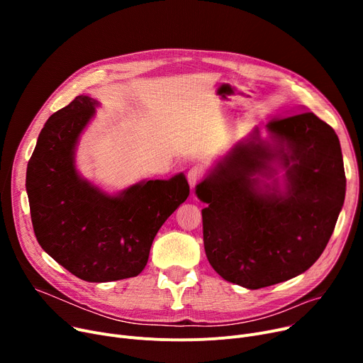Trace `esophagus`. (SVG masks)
<instances>
[{
	"mask_svg": "<svg viewBox=\"0 0 363 363\" xmlns=\"http://www.w3.org/2000/svg\"><path fill=\"white\" fill-rule=\"evenodd\" d=\"M203 175L204 172L200 166H193L191 169L188 170V182H189V186L194 188L201 179H203Z\"/></svg>",
	"mask_w": 363,
	"mask_h": 363,
	"instance_id": "1",
	"label": "esophagus"
}]
</instances>
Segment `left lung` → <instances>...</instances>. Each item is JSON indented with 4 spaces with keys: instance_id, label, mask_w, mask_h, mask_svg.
I'll return each mask as SVG.
<instances>
[{
    "instance_id": "8db88e82",
    "label": "left lung",
    "mask_w": 363,
    "mask_h": 363,
    "mask_svg": "<svg viewBox=\"0 0 363 363\" xmlns=\"http://www.w3.org/2000/svg\"><path fill=\"white\" fill-rule=\"evenodd\" d=\"M238 143L203 182L197 197L208 263L226 281L257 290L294 278L319 259L345 203L346 175L335 130L301 108ZM278 160L286 193L259 186Z\"/></svg>"
}]
</instances>
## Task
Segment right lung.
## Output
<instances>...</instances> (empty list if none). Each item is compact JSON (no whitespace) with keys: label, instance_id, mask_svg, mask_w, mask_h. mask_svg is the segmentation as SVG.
Returning <instances> with one entry per match:
<instances>
[{"label":"right lung","instance_id":"add662e5","mask_svg":"<svg viewBox=\"0 0 363 363\" xmlns=\"http://www.w3.org/2000/svg\"><path fill=\"white\" fill-rule=\"evenodd\" d=\"M95 106L88 95H78L51 114L28 163L26 191L43 249L74 277L107 282L137 277L145 268L152 240L186 200L189 185L179 174L108 196L82 179L74 145Z\"/></svg>","mask_w":363,"mask_h":363}]
</instances>
